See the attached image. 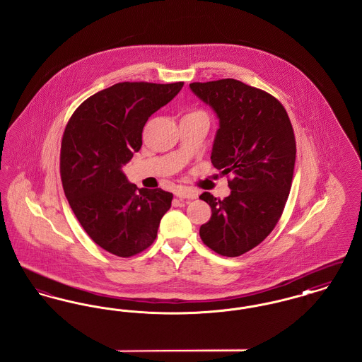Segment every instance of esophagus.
Returning <instances> with one entry per match:
<instances>
[{
  "label": "esophagus",
  "instance_id": "obj_1",
  "mask_svg": "<svg viewBox=\"0 0 362 362\" xmlns=\"http://www.w3.org/2000/svg\"><path fill=\"white\" fill-rule=\"evenodd\" d=\"M175 195L179 199H195L198 197V192L194 189H186V187H179L175 191Z\"/></svg>",
  "mask_w": 362,
  "mask_h": 362
}]
</instances>
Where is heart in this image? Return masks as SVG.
<instances>
[{
    "label": "heart",
    "instance_id": "heart-1",
    "mask_svg": "<svg viewBox=\"0 0 362 362\" xmlns=\"http://www.w3.org/2000/svg\"><path fill=\"white\" fill-rule=\"evenodd\" d=\"M194 112H202V111H194Z\"/></svg>",
    "mask_w": 362,
    "mask_h": 362
}]
</instances>
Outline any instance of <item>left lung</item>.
Masks as SVG:
<instances>
[{
    "instance_id": "8db88e82",
    "label": "left lung",
    "mask_w": 362,
    "mask_h": 362,
    "mask_svg": "<svg viewBox=\"0 0 362 362\" xmlns=\"http://www.w3.org/2000/svg\"><path fill=\"white\" fill-rule=\"evenodd\" d=\"M189 88L220 119L211 163L233 176L228 180L229 197H199L211 207L199 236L214 252L240 257L264 240L282 216L296 161L292 123L273 95L239 80L192 83Z\"/></svg>"
}]
</instances>
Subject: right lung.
Listing matches in <instances>:
<instances>
[{"mask_svg":"<svg viewBox=\"0 0 362 362\" xmlns=\"http://www.w3.org/2000/svg\"><path fill=\"white\" fill-rule=\"evenodd\" d=\"M185 83H118L78 105L61 144V180L70 207L88 236L105 251L129 258L157 236L173 195L138 189L122 167L142 145V129Z\"/></svg>","mask_w":362,"mask_h":362,"instance_id":"obj_1","label":"right lung"}]
</instances>
